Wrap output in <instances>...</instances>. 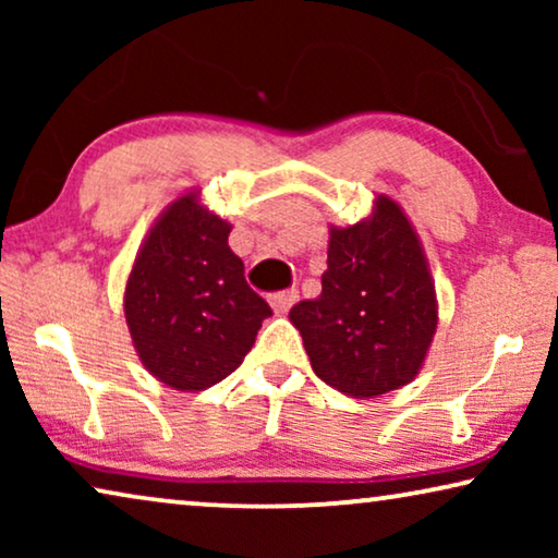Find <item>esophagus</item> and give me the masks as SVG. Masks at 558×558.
<instances>
[{
	"label": "esophagus",
	"instance_id": "1",
	"mask_svg": "<svg viewBox=\"0 0 558 558\" xmlns=\"http://www.w3.org/2000/svg\"><path fill=\"white\" fill-rule=\"evenodd\" d=\"M296 300H300V292L296 289H287V292H277L271 296V307L277 312H289Z\"/></svg>",
	"mask_w": 558,
	"mask_h": 558
}]
</instances>
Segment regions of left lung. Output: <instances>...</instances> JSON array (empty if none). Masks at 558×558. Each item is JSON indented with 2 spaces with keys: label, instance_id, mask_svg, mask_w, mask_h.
Instances as JSON below:
<instances>
[{
  "label": "left lung",
  "instance_id": "left-lung-1",
  "mask_svg": "<svg viewBox=\"0 0 558 558\" xmlns=\"http://www.w3.org/2000/svg\"><path fill=\"white\" fill-rule=\"evenodd\" d=\"M312 371L373 399L407 386L437 330V294L409 218L380 195L373 218L332 228L323 294L289 310Z\"/></svg>",
  "mask_w": 558,
  "mask_h": 558
}]
</instances>
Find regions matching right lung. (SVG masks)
Masks as SVG:
<instances>
[{
    "instance_id": "obj_1",
    "label": "right lung",
    "mask_w": 558,
    "mask_h": 558,
    "mask_svg": "<svg viewBox=\"0 0 558 558\" xmlns=\"http://www.w3.org/2000/svg\"><path fill=\"white\" fill-rule=\"evenodd\" d=\"M228 233L231 226L187 193L162 213L129 274L124 312L136 353L178 391H203L231 376L271 317Z\"/></svg>"
}]
</instances>
